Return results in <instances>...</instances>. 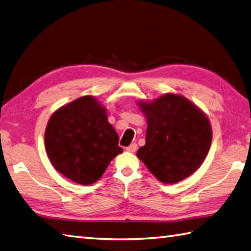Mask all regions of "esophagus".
I'll use <instances>...</instances> for the list:
<instances>
[{
	"mask_svg": "<svg viewBox=\"0 0 251 251\" xmlns=\"http://www.w3.org/2000/svg\"><path fill=\"white\" fill-rule=\"evenodd\" d=\"M136 149H138V145H136V143H132L131 145L127 146L126 151H127V152H130V153H134Z\"/></svg>",
	"mask_w": 251,
	"mask_h": 251,
	"instance_id": "obj_1",
	"label": "esophagus"
}]
</instances>
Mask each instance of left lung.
Here are the masks:
<instances>
[{"label":"left lung","mask_w":251,"mask_h":251,"mask_svg":"<svg viewBox=\"0 0 251 251\" xmlns=\"http://www.w3.org/2000/svg\"><path fill=\"white\" fill-rule=\"evenodd\" d=\"M148 120L145 145L136 156L159 181L176 183L192 175L209 153L212 129L195 103L175 94L139 101Z\"/></svg>","instance_id":"1"}]
</instances>
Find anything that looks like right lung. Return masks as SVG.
<instances>
[{"label": "right lung", "mask_w": 251, "mask_h": 251, "mask_svg": "<svg viewBox=\"0 0 251 251\" xmlns=\"http://www.w3.org/2000/svg\"><path fill=\"white\" fill-rule=\"evenodd\" d=\"M96 98L83 96L59 108L46 127L45 144L53 167L71 180L96 182L122 149Z\"/></svg>", "instance_id": "obj_1"}]
</instances>
